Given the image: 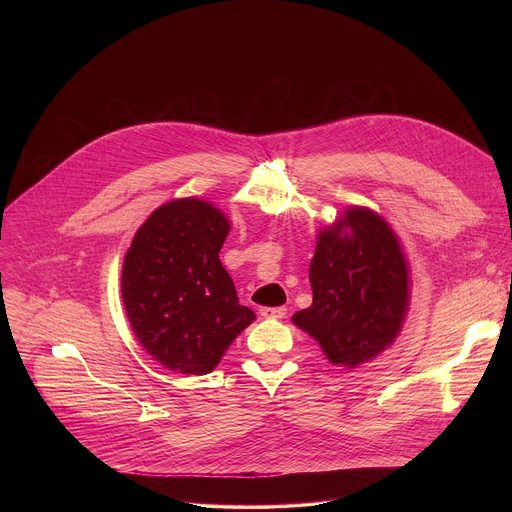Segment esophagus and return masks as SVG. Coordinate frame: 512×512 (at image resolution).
Instances as JSON below:
<instances>
[{
	"label": "esophagus",
	"mask_w": 512,
	"mask_h": 512,
	"mask_svg": "<svg viewBox=\"0 0 512 512\" xmlns=\"http://www.w3.org/2000/svg\"><path fill=\"white\" fill-rule=\"evenodd\" d=\"M259 314L263 316V318H285V314H287V308L285 306H277V308H261L259 310Z\"/></svg>",
	"instance_id": "obj_1"
}]
</instances>
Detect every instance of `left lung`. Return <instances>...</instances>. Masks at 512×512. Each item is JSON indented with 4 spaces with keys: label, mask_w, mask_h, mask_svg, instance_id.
I'll return each mask as SVG.
<instances>
[{
    "label": "left lung",
    "mask_w": 512,
    "mask_h": 512,
    "mask_svg": "<svg viewBox=\"0 0 512 512\" xmlns=\"http://www.w3.org/2000/svg\"><path fill=\"white\" fill-rule=\"evenodd\" d=\"M348 228L350 238H342ZM407 265L389 225L367 208H350L320 233L310 263L314 302L294 324L314 336L330 362L356 367L383 352L407 312Z\"/></svg>",
    "instance_id": "obj_1"
}]
</instances>
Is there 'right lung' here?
<instances>
[{"instance_id":"1","label":"right lung","mask_w":512,"mask_h":512,"mask_svg":"<svg viewBox=\"0 0 512 512\" xmlns=\"http://www.w3.org/2000/svg\"><path fill=\"white\" fill-rule=\"evenodd\" d=\"M227 235L221 210L182 198L154 210L125 255L121 294L131 328L174 373H210L255 320L218 259Z\"/></svg>"}]
</instances>
